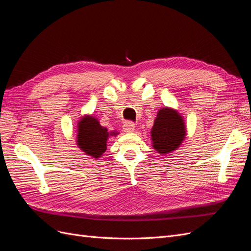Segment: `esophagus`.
Returning <instances> with one entry per match:
<instances>
[{
  "label": "esophagus",
  "instance_id": "1",
  "mask_svg": "<svg viewBox=\"0 0 251 251\" xmlns=\"http://www.w3.org/2000/svg\"><path fill=\"white\" fill-rule=\"evenodd\" d=\"M123 130L126 133H132L135 130V125L131 123V121H126V123H125L123 126Z\"/></svg>",
  "mask_w": 251,
  "mask_h": 251
}]
</instances>
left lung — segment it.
I'll list each match as a JSON object with an SVG mask.
<instances>
[{"label": "left lung", "mask_w": 251, "mask_h": 251, "mask_svg": "<svg viewBox=\"0 0 251 251\" xmlns=\"http://www.w3.org/2000/svg\"><path fill=\"white\" fill-rule=\"evenodd\" d=\"M151 147L157 153L168 155L176 151L186 136V126L181 114L172 108L158 111L151 131Z\"/></svg>", "instance_id": "obj_1"}]
</instances>
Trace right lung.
<instances>
[{"label": "right lung", "mask_w": 251, "mask_h": 251, "mask_svg": "<svg viewBox=\"0 0 251 251\" xmlns=\"http://www.w3.org/2000/svg\"><path fill=\"white\" fill-rule=\"evenodd\" d=\"M116 135L118 133L114 131L109 133L94 116L85 115L77 124L76 143L88 156L98 159L107 151L108 138Z\"/></svg>", "instance_id": "right-lung-1"}]
</instances>
